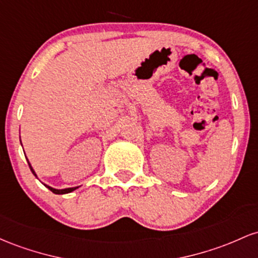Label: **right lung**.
<instances>
[{"label":"right lung","mask_w":258,"mask_h":258,"mask_svg":"<svg viewBox=\"0 0 258 258\" xmlns=\"http://www.w3.org/2000/svg\"><path fill=\"white\" fill-rule=\"evenodd\" d=\"M27 161H28V164H29V167H30V170L31 172H33V174L36 176L37 178V175H36V173H35V170H34V168L31 167V164H30V162H29V160L27 158ZM39 179V178H37ZM43 184V183H42ZM45 185L46 187H47L48 190H51L53 194H57V195H63V194H69V192H72V191H74V190H77L78 187L79 186H74V187H66V189H54V187H52V186H50V185H47V184H43Z\"/></svg>","instance_id":"1"}]
</instances>
